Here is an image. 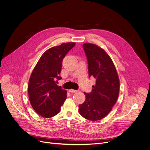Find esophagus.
Masks as SVG:
<instances>
[{
	"instance_id": "1",
	"label": "esophagus",
	"mask_w": 150,
	"mask_h": 150,
	"mask_svg": "<svg viewBox=\"0 0 150 150\" xmlns=\"http://www.w3.org/2000/svg\"><path fill=\"white\" fill-rule=\"evenodd\" d=\"M69 92H70L71 93H76L77 92V91L73 89H71V90H69Z\"/></svg>"
}]
</instances>
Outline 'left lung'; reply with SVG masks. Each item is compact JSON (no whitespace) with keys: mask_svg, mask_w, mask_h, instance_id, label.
<instances>
[{"mask_svg":"<svg viewBox=\"0 0 150 150\" xmlns=\"http://www.w3.org/2000/svg\"><path fill=\"white\" fill-rule=\"evenodd\" d=\"M89 76L96 79L90 94L84 93L85 102L79 105V111L86 119L99 120L106 117L116 103L119 94V76L112 59L103 48L85 43Z\"/></svg>","mask_w":150,"mask_h":150,"instance_id":"1","label":"left lung"}]
</instances>
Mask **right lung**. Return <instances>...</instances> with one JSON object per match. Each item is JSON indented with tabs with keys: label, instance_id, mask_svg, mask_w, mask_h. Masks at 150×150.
<instances>
[{
	"label": "right lung",
	"instance_id": "obj_1",
	"mask_svg": "<svg viewBox=\"0 0 150 150\" xmlns=\"http://www.w3.org/2000/svg\"><path fill=\"white\" fill-rule=\"evenodd\" d=\"M75 42L63 43L43 52L33 69L28 82V96L31 106L39 115L53 117L60 112L67 91L57 85L62 60Z\"/></svg>",
	"mask_w": 150,
	"mask_h": 150
}]
</instances>
